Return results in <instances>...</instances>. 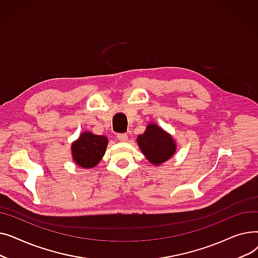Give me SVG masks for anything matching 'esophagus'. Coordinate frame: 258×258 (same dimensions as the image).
Wrapping results in <instances>:
<instances>
[{"mask_svg": "<svg viewBox=\"0 0 258 258\" xmlns=\"http://www.w3.org/2000/svg\"><path fill=\"white\" fill-rule=\"evenodd\" d=\"M117 139L121 142H126L128 139H127V135L126 134H118L117 135Z\"/></svg>", "mask_w": 258, "mask_h": 258, "instance_id": "esophagus-1", "label": "esophagus"}]
</instances>
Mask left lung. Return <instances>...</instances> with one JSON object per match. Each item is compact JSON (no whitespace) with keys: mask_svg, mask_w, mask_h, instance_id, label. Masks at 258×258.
I'll list each match as a JSON object with an SVG mask.
<instances>
[{"mask_svg":"<svg viewBox=\"0 0 258 258\" xmlns=\"http://www.w3.org/2000/svg\"><path fill=\"white\" fill-rule=\"evenodd\" d=\"M138 145L147 160L157 165L170 159L175 151V144L170 135L157 124L146 127L144 134L138 137Z\"/></svg>","mask_w":258,"mask_h":258,"instance_id":"left-lung-1","label":"left lung"}]
</instances>
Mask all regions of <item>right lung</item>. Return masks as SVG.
<instances>
[{"label": "right lung", "instance_id": "1", "mask_svg": "<svg viewBox=\"0 0 258 258\" xmlns=\"http://www.w3.org/2000/svg\"><path fill=\"white\" fill-rule=\"evenodd\" d=\"M107 138L91 133H84L72 144V155L76 164L81 167L96 166L105 153Z\"/></svg>", "mask_w": 258, "mask_h": 258}]
</instances>
